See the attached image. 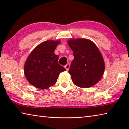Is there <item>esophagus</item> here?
Wrapping results in <instances>:
<instances>
[{
	"instance_id": "34e87169",
	"label": "esophagus",
	"mask_w": 129,
	"mask_h": 129,
	"mask_svg": "<svg viewBox=\"0 0 129 129\" xmlns=\"http://www.w3.org/2000/svg\"><path fill=\"white\" fill-rule=\"evenodd\" d=\"M69 67H70L69 64H67L66 65H65V69H66L67 71H68L69 69Z\"/></svg>"
}]
</instances>
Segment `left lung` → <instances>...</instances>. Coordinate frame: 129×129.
Returning <instances> with one entry per match:
<instances>
[{"label": "left lung", "instance_id": "obj_1", "mask_svg": "<svg viewBox=\"0 0 129 129\" xmlns=\"http://www.w3.org/2000/svg\"><path fill=\"white\" fill-rule=\"evenodd\" d=\"M67 43L73 52L74 59L69 69L73 84L82 88L94 86L105 71L104 60L99 48L88 39H71Z\"/></svg>", "mask_w": 129, "mask_h": 129}]
</instances>
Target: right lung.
<instances>
[{
  "label": "right lung",
  "mask_w": 129,
  "mask_h": 129,
  "mask_svg": "<svg viewBox=\"0 0 129 129\" xmlns=\"http://www.w3.org/2000/svg\"><path fill=\"white\" fill-rule=\"evenodd\" d=\"M60 40L44 41L35 48L25 62L24 71L29 84L36 88L45 89L56 84L65 68L58 64V56L54 50Z\"/></svg>",
  "instance_id": "obj_1"
}]
</instances>
